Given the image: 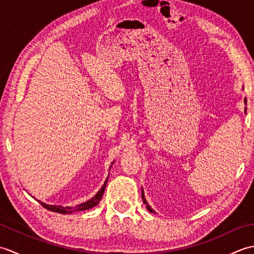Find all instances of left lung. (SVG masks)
Listing matches in <instances>:
<instances>
[{
  "label": "left lung",
  "instance_id": "8db88e82",
  "mask_svg": "<svg viewBox=\"0 0 254 254\" xmlns=\"http://www.w3.org/2000/svg\"><path fill=\"white\" fill-rule=\"evenodd\" d=\"M247 100H245V102H246ZM142 198H143V202H144V204H146V208L149 210V212L150 213H154V210L152 209V208H150V206H149V205L147 204V202H146V199H145V197H144V193H143V191H142Z\"/></svg>",
  "mask_w": 254,
  "mask_h": 254
}]
</instances>
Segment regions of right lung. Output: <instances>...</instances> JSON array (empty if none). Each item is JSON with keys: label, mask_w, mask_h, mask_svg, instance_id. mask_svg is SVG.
<instances>
[{"label": "right lung", "mask_w": 254, "mask_h": 254, "mask_svg": "<svg viewBox=\"0 0 254 254\" xmlns=\"http://www.w3.org/2000/svg\"><path fill=\"white\" fill-rule=\"evenodd\" d=\"M107 181L108 179L106 180L105 185L102 186V188L100 189V191L96 194V195L90 198L89 201L85 202V203H82L77 205V206H74V207H63V206H60V205H48V204H45L39 201V203L44 206L45 208L51 210V212H57V213H61V214H71L73 212H79V210H86V209H89L91 207L96 206L97 204H98L100 202V199L102 197V195H104V192H105V189H106V185H107Z\"/></svg>", "instance_id": "add662e5"}]
</instances>
